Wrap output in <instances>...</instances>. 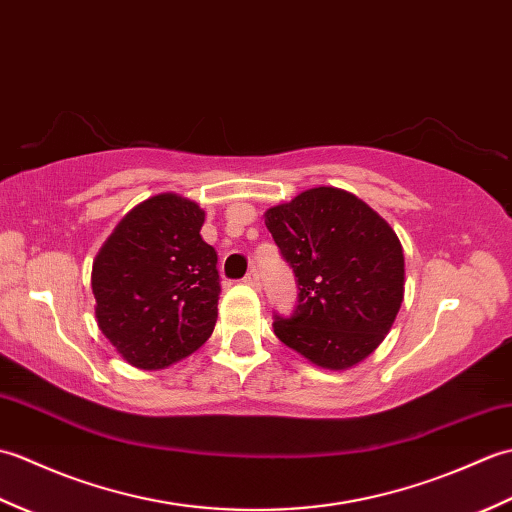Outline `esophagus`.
I'll use <instances>...</instances> for the list:
<instances>
[{"label":"esophagus","instance_id":"esophagus-1","mask_svg":"<svg viewBox=\"0 0 512 512\" xmlns=\"http://www.w3.org/2000/svg\"><path fill=\"white\" fill-rule=\"evenodd\" d=\"M244 284L250 286V288L262 286V284H259V273H257V270H248V275L244 277Z\"/></svg>","mask_w":512,"mask_h":512}]
</instances>
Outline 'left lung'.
Returning <instances> with one entry per match:
<instances>
[{"instance_id":"8db88e82","label":"left lung","mask_w":512,"mask_h":512,"mask_svg":"<svg viewBox=\"0 0 512 512\" xmlns=\"http://www.w3.org/2000/svg\"><path fill=\"white\" fill-rule=\"evenodd\" d=\"M264 217L299 286L295 312L275 314L277 339L325 369L361 363L383 343L405 297L394 228L334 187L303 191Z\"/></svg>"}]
</instances>
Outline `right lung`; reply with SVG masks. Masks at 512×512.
Returning a JSON list of instances; mask_svg holds the SVG:
<instances>
[{"instance_id":"obj_1","label":"right lung","mask_w":512,"mask_h":512,"mask_svg":"<svg viewBox=\"0 0 512 512\" xmlns=\"http://www.w3.org/2000/svg\"><path fill=\"white\" fill-rule=\"evenodd\" d=\"M202 224L198 204L160 193L134 206L96 255V321L129 365L169 367L211 336L220 275Z\"/></svg>"}]
</instances>
